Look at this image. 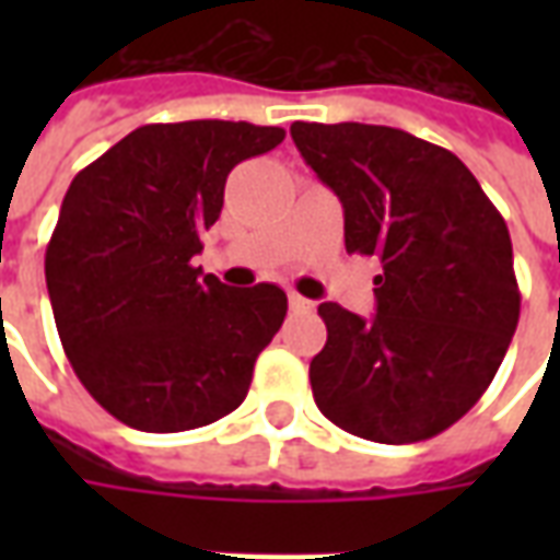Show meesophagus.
<instances>
[{
	"mask_svg": "<svg viewBox=\"0 0 560 560\" xmlns=\"http://www.w3.org/2000/svg\"><path fill=\"white\" fill-rule=\"evenodd\" d=\"M288 303H291V312H296V315H305V312H312V308H315V303H312V300H305V296H300V293H291V296H288Z\"/></svg>",
	"mask_w": 560,
	"mask_h": 560,
	"instance_id": "34e87169",
	"label": "esophagus"
}]
</instances>
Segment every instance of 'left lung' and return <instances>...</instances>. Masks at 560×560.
I'll list each match as a JSON object with an SVG mask.
<instances>
[{
  "mask_svg": "<svg viewBox=\"0 0 560 560\" xmlns=\"http://www.w3.org/2000/svg\"><path fill=\"white\" fill-rule=\"evenodd\" d=\"M291 138L345 207V248L384 267L375 317L317 305V408L377 444L434 438L477 405L516 332L504 219L450 149L401 128L293 122Z\"/></svg>",
  "mask_w": 560,
  "mask_h": 560,
  "instance_id": "obj_1",
  "label": "left lung"
}]
</instances>
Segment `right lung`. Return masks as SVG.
Segmentation results:
<instances>
[{
  "instance_id": "add662e5",
  "label": "right lung",
  "mask_w": 560,
  "mask_h": 560,
  "mask_svg": "<svg viewBox=\"0 0 560 560\" xmlns=\"http://www.w3.org/2000/svg\"><path fill=\"white\" fill-rule=\"evenodd\" d=\"M284 140L276 126H143L68 188L44 257L56 329L80 384L140 432H185L243 405L288 315L276 284L231 288L191 264L228 173Z\"/></svg>"
}]
</instances>
